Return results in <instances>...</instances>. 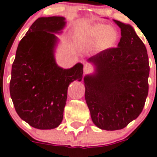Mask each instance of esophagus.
I'll use <instances>...</instances> for the list:
<instances>
[{
  "label": "esophagus",
  "instance_id": "1",
  "mask_svg": "<svg viewBox=\"0 0 157 157\" xmlns=\"http://www.w3.org/2000/svg\"><path fill=\"white\" fill-rule=\"evenodd\" d=\"M90 70V66L88 65V64H84L83 66V73L85 74V73H87L88 71Z\"/></svg>",
  "mask_w": 157,
  "mask_h": 157
}]
</instances>
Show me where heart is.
<instances>
[{
    "instance_id": "obj_1",
    "label": "heart",
    "mask_w": 157,
    "mask_h": 157,
    "mask_svg": "<svg viewBox=\"0 0 157 157\" xmlns=\"http://www.w3.org/2000/svg\"><path fill=\"white\" fill-rule=\"evenodd\" d=\"M80 38L90 41H97L95 48L98 50H106L115 45L118 38V32L115 28L105 24H95L80 31Z\"/></svg>"
}]
</instances>
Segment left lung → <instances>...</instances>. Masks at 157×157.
<instances>
[{
    "instance_id": "1",
    "label": "left lung",
    "mask_w": 157,
    "mask_h": 157,
    "mask_svg": "<svg viewBox=\"0 0 157 157\" xmlns=\"http://www.w3.org/2000/svg\"><path fill=\"white\" fill-rule=\"evenodd\" d=\"M114 21L121 29L118 47L89 58L94 72L83 78L92 121L108 131L124 128L138 118L149 90V58L144 43L130 25Z\"/></svg>"
}]
</instances>
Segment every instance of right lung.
I'll list each match as a JSON object with an SVG mask.
<instances>
[{
	"label": "right lung",
	"mask_w": 157,
	"mask_h": 157,
	"mask_svg": "<svg viewBox=\"0 0 157 157\" xmlns=\"http://www.w3.org/2000/svg\"><path fill=\"white\" fill-rule=\"evenodd\" d=\"M66 24L60 16L39 17L19 42L12 64L10 94L16 112L39 129L60 125L69 85L83 77L80 63L63 69L56 62V34L62 33Z\"/></svg>",
	"instance_id": "obj_1"
}]
</instances>
